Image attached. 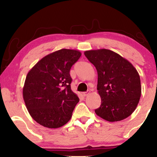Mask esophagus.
Segmentation results:
<instances>
[{"mask_svg": "<svg viewBox=\"0 0 157 157\" xmlns=\"http://www.w3.org/2000/svg\"><path fill=\"white\" fill-rule=\"evenodd\" d=\"M89 94H90V91H86V92H84L83 94H83L84 97H86V96H88Z\"/></svg>", "mask_w": 157, "mask_h": 157, "instance_id": "obj_1", "label": "esophagus"}]
</instances>
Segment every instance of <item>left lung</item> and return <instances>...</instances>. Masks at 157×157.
<instances>
[{
	"instance_id": "obj_1",
	"label": "left lung",
	"mask_w": 157,
	"mask_h": 157,
	"mask_svg": "<svg viewBox=\"0 0 157 157\" xmlns=\"http://www.w3.org/2000/svg\"><path fill=\"white\" fill-rule=\"evenodd\" d=\"M96 68L97 91L101 105L95 109L100 117L109 122L127 118L134 111L141 97V82L132 64L111 50L102 48L84 52Z\"/></svg>"
}]
</instances>
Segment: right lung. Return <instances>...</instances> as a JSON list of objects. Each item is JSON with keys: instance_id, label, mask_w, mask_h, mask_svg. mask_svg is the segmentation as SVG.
<instances>
[{"instance_id": "obj_1", "label": "right lung", "mask_w": 157, "mask_h": 157, "mask_svg": "<svg viewBox=\"0 0 157 157\" xmlns=\"http://www.w3.org/2000/svg\"><path fill=\"white\" fill-rule=\"evenodd\" d=\"M80 56L77 50L63 48L45 56L27 74L23 100L40 125L57 128L71 119L79 98L71 89L69 71Z\"/></svg>"}]
</instances>
